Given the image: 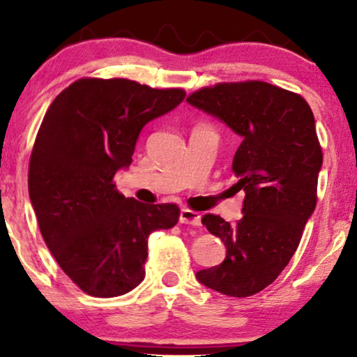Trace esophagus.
<instances>
[{
	"label": "esophagus",
	"mask_w": 357,
	"mask_h": 357,
	"mask_svg": "<svg viewBox=\"0 0 357 357\" xmlns=\"http://www.w3.org/2000/svg\"><path fill=\"white\" fill-rule=\"evenodd\" d=\"M180 222L198 227V226H202V216H199V213H197V211H192V209L183 208L182 211H180Z\"/></svg>",
	"instance_id": "obj_1"
}]
</instances>
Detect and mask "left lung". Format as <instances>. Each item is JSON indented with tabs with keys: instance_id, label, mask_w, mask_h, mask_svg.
Wrapping results in <instances>:
<instances>
[{
	"instance_id": "left-lung-1",
	"label": "left lung",
	"mask_w": 357,
	"mask_h": 357,
	"mask_svg": "<svg viewBox=\"0 0 357 357\" xmlns=\"http://www.w3.org/2000/svg\"><path fill=\"white\" fill-rule=\"evenodd\" d=\"M187 102L242 138L232 170L234 187L245 192L236 224L203 216L227 252L221 265L198 271L197 280L226 296H253L284 270L315 209L324 155L314 114L299 94L263 81L219 82Z\"/></svg>"
}]
</instances>
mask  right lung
I'll return each mask as SVG.
<instances>
[{"instance_id": "add662e5", "label": "right lung", "mask_w": 357, "mask_h": 357, "mask_svg": "<svg viewBox=\"0 0 357 357\" xmlns=\"http://www.w3.org/2000/svg\"><path fill=\"white\" fill-rule=\"evenodd\" d=\"M183 89L82 77L48 107L29 162V197L48 250L86 294L115 297L144 280L148 237L178 221L177 204H143L114 183L148 121Z\"/></svg>"}]
</instances>
